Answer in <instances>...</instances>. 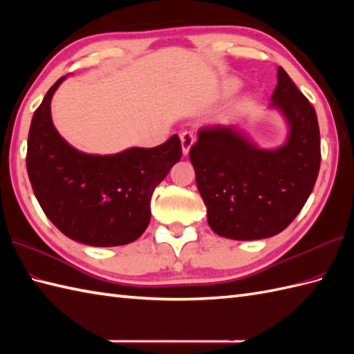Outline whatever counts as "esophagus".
Segmentation results:
<instances>
[{
    "label": "esophagus",
    "instance_id": "esophagus-1",
    "mask_svg": "<svg viewBox=\"0 0 354 354\" xmlns=\"http://www.w3.org/2000/svg\"><path fill=\"white\" fill-rule=\"evenodd\" d=\"M179 138H181V147H183V153L184 155H189L192 146L194 145V135L192 132H183L181 135H179Z\"/></svg>",
    "mask_w": 354,
    "mask_h": 354
}]
</instances>
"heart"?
I'll return each instance as SVG.
<instances>
[{"label": "heart", "instance_id": "b5f03b06", "mask_svg": "<svg viewBox=\"0 0 354 354\" xmlns=\"http://www.w3.org/2000/svg\"><path fill=\"white\" fill-rule=\"evenodd\" d=\"M239 88H240V80H237V79H234V77L227 79V80L223 82L221 94H222L223 99H228V97H231L232 94L237 93ZM248 102H250V99H248V97H243L242 100H239V102L234 104V109H232V111H234V112L242 111V109L246 106V104H248Z\"/></svg>", "mask_w": 354, "mask_h": 354}]
</instances>
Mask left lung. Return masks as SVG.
Wrapping results in <instances>:
<instances>
[{
    "instance_id": "8db88e82",
    "label": "left lung",
    "mask_w": 354,
    "mask_h": 354,
    "mask_svg": "<svg viewBox=\"0 0 354 354\" xmlns=\"http://www.w3.org/2000/svg\"><path fill=\"white\" fill-rule=\"evenodd\" d=\"M288 126L281 146L263 149L242 127H202L190 161L217 236L259 240L281 232L317 183L321 140L317 112L281 66L270 97Z\"/></svg>"
}]
</instances>
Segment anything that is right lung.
I'll return each mask as SVG.
<instances>
[{"label":"right lung","instance_id":"add662e5","mask_svg":"<svg viewBox=\"0 0 354 354\" xmlns=\"http://www.w3.org/2000/svg\"><path fill=\"white\" fill-rule=\"evenodd\" d=\"M65 79L48 89L30 124L27 173L35 196L71 240L104 248L127 245L146 231L153 190L181 160V141L171 135L156 147L112 155L77 150L51 120V99Z\"/></svg>","mask_w":354,"mask_h":354}]
</instances>
